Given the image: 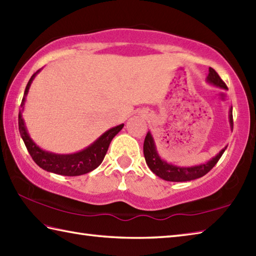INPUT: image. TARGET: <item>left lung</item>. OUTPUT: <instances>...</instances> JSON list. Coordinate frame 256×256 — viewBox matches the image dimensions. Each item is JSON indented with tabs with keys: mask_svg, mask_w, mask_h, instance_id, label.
Instances as JSON below:
<instances>
[{
	"mask_svg": "<svg viewBox=\"0 0 256 256\" xmlns=\"http://www.w3.org/2000/svg\"><path fill=\"white\" fill-rule=\"evenodd\" d=\"M206 82L216 87L222 88V90H228L226 82L221 80V77L218 76V72L213 68H211V67H208V75L206 77ZM228 119H230L231 129H233L232 108L230 109V114H228ZM226 147H224L214 158L208 160L206 164L194 166H178L168 164L166 161L160 158V156L157 152V149H156L154 138L152 136H151L150 132H148L147 136H146L144 142V159L150 170L152 171L156 176H158L159 178L172 182L191 181L198 178H201V176L206 174L216 164L218 159L221 158V156L223 154L224 151H226Z\"/></svg>",
	"mask_w": 256,
	"mask_h": 256,
	"instance_id": "left-lung-1",
	"label": "left lung"
}]
</instances>
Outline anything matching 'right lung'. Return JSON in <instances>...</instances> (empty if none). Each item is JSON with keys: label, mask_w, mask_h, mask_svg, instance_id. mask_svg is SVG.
Wrapping results in <instances>:
<instances>
[{"label": "right lung", "mask_w": 256, "mask_h": 256, "mask_svg": "<svg viewBox=\"0 0 256 256\" xmlns=\"http://www.w3.org/2000/svg\"><path fill=\"white\" fill-rule=\"evenodd\" d=\"M40 70L34 72L32 77H30V80H28V85H26L24 97L22 99V105H20L22 107L24 106L25 97L28 95L30 86L32 84L34 77ZM22 110H20L18 114V130L20 137H22L30 157H32V159L35 161V164L40 166L42 169L62 176H80L88 174V172L96 169L97 166L102 162L104 158H105L108 147L109 144H110L112 138L120 132L124 127V124H122L117 127H114L107 130V132H104L95 142H92L90 146H88L86 149L78 151L76 154H57L40 149L38 146L30 139L28 130H26L25 127L24 119L22 118Z\"/></svg>", "instance_id": "1"}]
</instances>
